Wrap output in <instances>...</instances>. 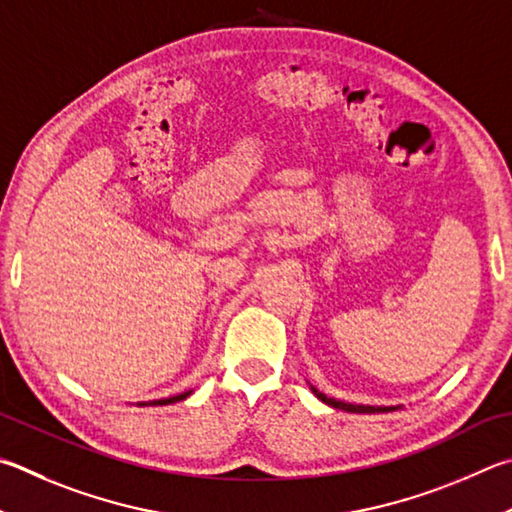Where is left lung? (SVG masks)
<instances>
[{
    "label": "left lung",
    "instance_id": "left-lung-1",
    "mask_svg": "<svg viewBox=\"0 0 512 512\" xmlns=\"http://www.w3.org/2000/svg\"><path fill=\"white\" fill-rule=\"evenodd\" d=\"M313 394L320 398L322 403H327L331 407H338V410H345V412H358V414H376V412H389L392 407H374V405H351V403H342L336 401V398H327L324 394H320L318 389H313Z\"/></svg>",
    "mask_w": 512,
    "mask_h": 512
}]
</instances>
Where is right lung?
Returning <instances> with one entry per match:
<instances>
[{"label":"right lung","mask_w":512,"mask_h":512,"mask_svg":"<svg viewBox=\"0 0 512 512\" xmlns=\"http://www.w3.org/2000/svg\"><path fill=\"white\" fill-rule=\"evenodd\" d=\"M185 396H190V392L179 394V396H172V398H161V401H152L150 405H167V403H176V401H183ZM143 405H147V403H143Z\"/></svg>","instance_id":"obj_1"}]
</instances>
